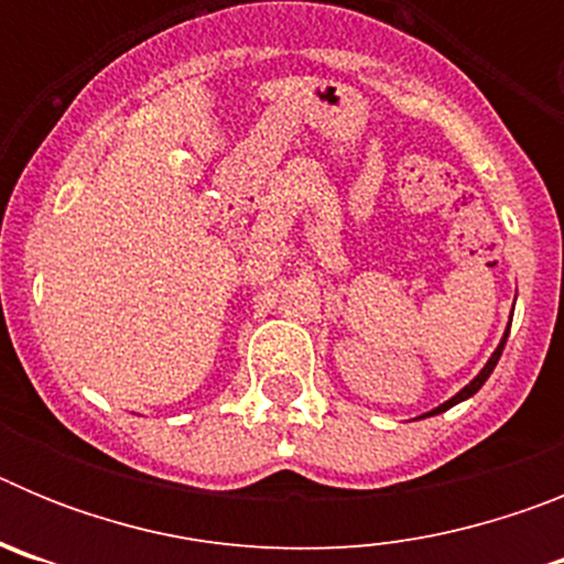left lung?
I'll use <instances>...</instances> for the list:
<instances>
[{
	"label": "left lung",
	"instance_id": "left-lung-1",
	"mask_svg": "<svg viewBox=\"0 0 564 564\" xmlns=\"http://www.w3.org/2000/svg\"><path fill=\"white\" fill-rule=\"evenodd\" d=\"M506 338H508V333H506V336H502V341H500V347H497V350H495V356L488 358V364H486V367H482V370H480V376H477L475 381H471V383H466V387H463V390L457 392L455 398H449V401H446V403H441V406H437V410H432L430 415H437V412H446V410H449V406H455V403L466 401V398H471V395H475L477 390H480L482 383H486V378L491 376V372H495L497 361H500V356H502V347H506Z\"/></svg>",
	"mask_w": 564,
	"mask_h": 564
}]
</instances>
